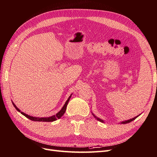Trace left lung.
<instances>
[{
	"label": "left lung",
	"mask_w": 157,
	"mask_h": 157,
	"mask_svg": "<svg viewBox=\"0 0 157 157\" xmlns=\"http://www.w3.org/2000/svg\"><path fill=\"white\" fill-rule=\"evenodd\" d=\"M94 115V114H93ZM94 117H95L96 119H97L98 121H101V122H103V121L102 120V119H99V118H98L97 117H95V116L94 115ZM136 117H138V116H136V117H134V118H132V119H129V120H127V121H123V122H121V123H123V124H126V123H130V122H131V121H132L133 120H135Z\"/></svg>",
	"instance_id": "left-lung-1"
}]
</instances>
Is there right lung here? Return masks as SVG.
<instances>
[{
    "label": "right lung",
    "instance_id": "1",
    "mask_svg": "<svg viewBox=\"0 0 157 157\" xmlns=\"http://www.w3.org/2000/svg\"><path fill=\"white\" fill-rule=\"evenodd\" d=\"M70 98H71V95L70 96L69 98L67 99V100L66 101V103L64 104V105H63V107H62V109L61 110H60L57 114H56L55 115H53V116H51V117H41V118H40V117H32V116L28 115L25 114V113H23V112H22V111H20L18 108H17V107L14 105V103H13V104L14 107L16 108V109H17L18 111L21 112V113L23 115H25V117H27L28 119H30V120H32V121H34L52 122V121H56V120H57L58 119H59V118L61 117L62 116L64 113H65L66 110V107H67V105L68 102H69V101H70Z\"/></svg>",
    "mask_w": 157,
    "mask_h": 157
}]
</instances>
